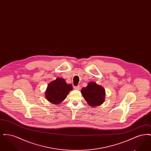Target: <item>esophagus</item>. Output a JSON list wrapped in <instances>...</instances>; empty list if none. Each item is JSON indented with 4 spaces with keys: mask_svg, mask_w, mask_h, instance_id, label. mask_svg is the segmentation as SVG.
Returning a JSON list of instances; mask_svg holds the SVG:
<instances>
[{
    "mask_svg": "<svg viewBox=\"0 0 151 151\" xmlns=\"http://www.w3.org/2000/svg\"><path fill=\"white\" fill-rule=\"evenodd\" d=\"M75 89H76V90H80V89H81V86H80L78 85V86H75Z\"/></svg>",
    "mask_w": 151,
    "mask_h": 151,
    "instance_id": "1",
    "label": "esophagus"
}]
</instances>
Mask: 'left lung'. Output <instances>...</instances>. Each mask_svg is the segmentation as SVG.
Returning <instances> with one entry per match:
<instances>
[{"mask_svg": "<svg viewBox=\"0 0 151 151\" xmlns=\"http://www.w3.org/2000/svg\"><path fill=\"white\" fill-rule=\"evenodd\" d=\"M81 93L86 102L92 106L100 105L105 101L104 88L94 82H90L86 87L82 88Z\"/></svg>", "mask_w": 151, "mask_h": 151, "instance_id": "8db88e82", "label": "left lung"}]
</instances>
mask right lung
<instances>
[{
	"label": "right lung",
	"instance_id": "obj_1",
	"mask_svg": "<svg viewBox=\"0 0 151 151\" xmlns=\"http://www.w3.org/2000/svg\"><path fill=\"white\" fill-rule=\"evenodd\" d=\"M71 84L66 83L64 79L58 78L50 83L46 91V98L53 104H59L72 90Z\"/></svg>",
	"mask_w": 151,
	"mask_h": 151
}]
</instances>
